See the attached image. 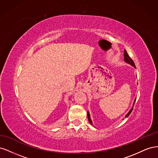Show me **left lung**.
Instances as JSON below:
<instances>
[{"mask_svg": "<svg viewBox=\"0 0 158 158\" xmlns=\"http://www.w3.org/2000/svg\"><path fill=\"white\" fill-rule=\"evenodd\" d=\"M124 60H125V63H128V64H131V66H134V67H135V68H136V66H135V63H134V62H133V60L131 59V57L128 56V53H127V52L126 51V50H125V52H124ZM135 102H136V98H135V101H134V103H133V105H132V108L130 109V111H128V113L126 114V115H125V117H128L129 115H130V114L131 113V112H132V109H133V106H134V105H135ZM88 113V121H89V123L91 124V125H93L92 121V119H91L90 114H89V111H88V113Z\"/></svg>", "mask_w": 158, "mask_h": 158, "instance_id": "obj_1", "label": "left lung"}]
</instances>
